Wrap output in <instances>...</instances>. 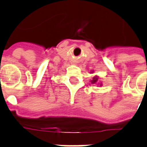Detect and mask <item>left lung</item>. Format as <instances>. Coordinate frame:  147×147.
Instances as JSON below:
<instances>
[{
	"mask_svg": "<svg viewBox=\"0 0 147 147\" xmlns=\"http://www.w3.org/2000/svg\"><path fill=\"white\" fill-rule=\"evenodd\" d=\"M97 82H98V77H97V76H95V77H94L93 78V80H91V83H92V84H96V83H97Z\"/></svg>",
	"mask_w": 147,
	"mask_h": 147,
	"instance_id": "obj_1",
	"label": "left lung"
}]
</instances>
